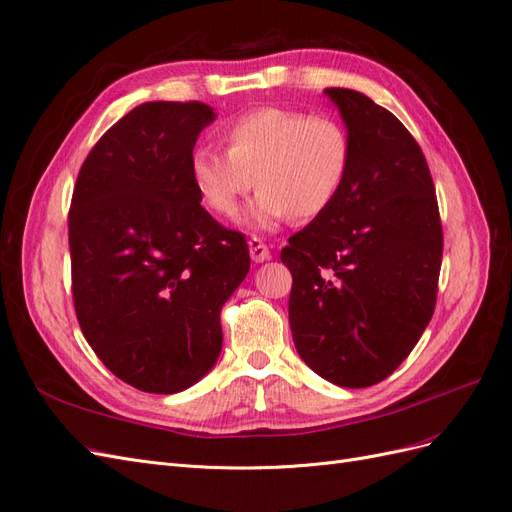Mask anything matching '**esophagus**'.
Here are the masks:
<instances>
[{
  "label": "esophagus",
  "instance_id": "esophagus-1",
  "mask_svg": "<svg viewBox=\"0 0 512 512\" xmlns=\"http://www.w3.org/2000/svg\"><path fill=\"white\" fill-rule=\"evenodd\" d=\"M247 245H250V256L254 262H265L271 258V252L269 247L262 243L258 237H252L250 241H247Z\"/></svg>",
  "mask_w": 512,
  "mask_h": 512
}]
</instances>
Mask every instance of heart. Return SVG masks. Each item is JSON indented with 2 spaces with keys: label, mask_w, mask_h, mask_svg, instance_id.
<instances>
[{
  "label": "heart",
  "mask_w": 512,
  "mask_h": 512,
  "mask_svg": "<svg viewBox=\"0 0 512 512\" xmlns=\"http://www.w3.org/2000/svg\"><path fill=\"white\" fill-rule=\"evenodd\" d=\"M226 151L200 145L190 156V177L205 207L232 218L254 188L245 222L273 228L288 215L316 220L342 194L352 166L348 130L333 117H312L265 106L228 121Z\"/></svg>",
  "instance_id": "obj_1"
}]
</instances>
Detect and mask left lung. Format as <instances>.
I'll return each instance as SVG.
<instances>
[{"label": "left lung", "mask_w": 512, "mask_h": 512, "mask_svg": "<svg viewBox=\"0 0 512 512\" xmlns=\"http://www.w3.org/2000/svg\"><path fill=\"white\" fill-rule=\"evenodd\" d=\"M352 141L342 194L288 239L292 342L346 389L389 378L433 316L442 265L436 188L421 147L361 91L324 89Z\"/></svg>", "instance_id": "left-lung-1"}]
</instances>
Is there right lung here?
I'll list each match as a JSON object with an SVG mask.
<instances>
[{
    "instance_id": "right-lung-1",
    "label": "right lung",
    "mask_w": 512,
    "mask_h": 512,
    "mask_svg": "<svg viewBox=\"0 0 512 512\" xmlns=\"http://www.w3.org/2000/svg\"><path fill=\"white\" fill-rule=\"evenodd\" d=\"M203 102H145L89 151L68 215L72 299L87 344L145 393L196 384L222 350V305L250 271L237 230L190 177Z\"/></svg>"
}]
</instances>
